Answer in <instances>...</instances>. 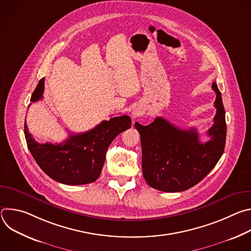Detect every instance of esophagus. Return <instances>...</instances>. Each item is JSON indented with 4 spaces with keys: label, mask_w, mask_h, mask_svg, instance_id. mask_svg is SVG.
<instances>
[{
    "label": "esophagus",
    "mask_w": 251,
    "mask_h": 251,
    "mask_svg": "<svg viewBox=\"0 0 251 251\" xmlns=\"http://www.w3.org/2000/svg\"><path fill=\"white\" fill-rule=\"evenodd\" d=\"M133 115L136 117V116L139 115V112H138V111H133Z\"/></svg>",
    "instance_id": "1"
}]
</instances>
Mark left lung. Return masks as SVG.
I'll use <instances>...</instances> for the list:
<instances>
[{"instance_id": "obj_1", "label": "left lung", "mask_w": 251, "mask_h": 251, "mask_svg": "<svg viewBox=\"0 0 251 251\" xmlns=\"http://www.w3.org/2000/svg\"><path fill=\"white\" fill-rule=\"evenodd\" d=\"M217 94V114L208 129V141L201 143L195 128L183 130L157 117L148 126L138 122L142 145V170L147 184L159 191H186L214 168L224 154L226 138V111L222 93L216 82L211 85Z\"/></svg>"}]
</instances>
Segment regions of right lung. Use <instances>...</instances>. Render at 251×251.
Returning <instances> with one entry per match:
<instances>
[{
	"label": "right lung",
	"instance_id": "1",
	"mask_svg": "<svg viewBox=\"0 0 251 251\" xmlns=\"http://www.w3.org/2000/svg\"><path fill=\"white\" fill-rule=\"evenodd\" d=\"M44 89L45 78H42L30 101L43 99ZM131 118L127 115L113 117L87 132L70 134L60 144L35 142L25 122L24 131L30 154L52 180L65 185H85L97 180L107 149L118 134L131 127Z\"/></svg>",
	"mask_w": 251,
	"mask_h": 251
}]
</instances>
